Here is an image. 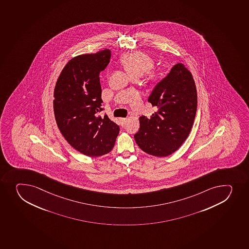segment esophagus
<instances>
[{
    "label": "esophagus",
    "instance_id": "obj_1",
    "mask_svg": "<svg viewBox=\"0 0 249 249\" xmlns=\"http://www.w3.org/2000/svg\"><path fill=\"white\" fill-rule=\"evenodd\" d=\"M119 121H120L122 126H124V125H125V123H126V121H127V118H119Z\"/></svg>",
    "mask_w": 249,
    "mask_h": 249
}]
</instances>
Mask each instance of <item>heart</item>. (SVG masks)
Listing matches in <instances>:
<instances>
[{"instance_id": "b5f03b06", "label": "heart", "mask_w": 249, "mask_h": 249, "mask_svg": "<svg viewBox=\"0 0 249 249\" xmlns=\"http://www.w3.org/2000/svg\"><path fill=\"white\" fill-rule=\"evenodd\" d=\"M122 63L131 76L143 75L153 67V61L142 52L131 53L123 55Z\"/></svg>"}]
</instances>
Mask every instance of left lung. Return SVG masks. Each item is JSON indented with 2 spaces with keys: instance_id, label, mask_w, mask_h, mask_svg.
<instances>
[{
  "instance_id": "left-lung-1",
  "label": "left lung",
  "mask_w": 249,
  "mask_h": 249,
  "mask_svg": "<svg viewBox=\"0 0 249 249\" xmlns=\"http://www.w3.org/2000/svg\"><path fill=\"white\" fill-rule=\"evenodd\" d=\"M148 102L157 108L150 118L140 117V130L134 136L146 153L162 158L178 149L192 130L197 108V92L192 74L182 63L153 89Z\"/></svg>"
}]
</instances>
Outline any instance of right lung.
<instances>
[{"mask_svg":"<svg viewBox=\"0 0 249 249\" xmlns=\"http://www.w3.org/2000/svg\"><path fill=\"white\" fill-rule=\"evenodd\" d=\"M110 50L74 57L67 62L54 89L53 110L62 136L74 149L89 157L109 153L119 126L105 114L100 72L110 60Z\"/></svg>","mask_w":249,"mask_h":249,"instance_id":"right-lung-1","label":"right lung"}]
</instances>
